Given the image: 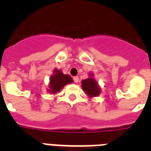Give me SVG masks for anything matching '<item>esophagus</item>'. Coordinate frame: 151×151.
Listing matches in <instances>:
<instances>
[{"label":"esophagus","mask_w":151,"mask_h":151,"mask_svg":"<svg viewBox=\"0 0 151 151\" xmlns=\"http://www.w3.org/2000/svg\"><path fill=\"white\" fill-rule=\"evenodd\" d=\"M73 80H74L75 83H77V82H78V76L73 77Z\"/></svg>","instance_id":"1"}]
</instances>
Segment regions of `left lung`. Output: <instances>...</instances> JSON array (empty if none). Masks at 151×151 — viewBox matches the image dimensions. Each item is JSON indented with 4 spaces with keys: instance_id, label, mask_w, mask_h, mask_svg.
<instances>
[{
    "instance_id": "1",
    "label": "left lung",
    "mask_w": 151,
    "mask_h": 151,
    "mask_svg": "<svg viewBox=\"0 0 151 151\" xmlns=\"http://www.w3.org/2000/svg\"><path fill=\"white\" fill-rule=\"evenodd\" d=\"M82 90L89 97H97L101 94V88L94 78L93 73H89V77L82 81Z\"/></svg>"
}]
</instances>
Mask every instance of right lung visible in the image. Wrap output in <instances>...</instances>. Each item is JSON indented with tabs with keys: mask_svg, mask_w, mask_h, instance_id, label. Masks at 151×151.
Instances as JSON below:
<instances>
[{
	"mask_svg": "<svg viewBox=\"0 0 151 151\" xmlns=\"http://www.w3.org/2000/svg\"><path fill=\"white\" fill-rule=\"evenodd\" d=\"M73 80L69 75H65L62 73L61 70L55 69L54 70V74L50 78L49 82V93L56 94L62 90L63 88L68 84L73 83Z\"/></svg>",
	"mask_w": 151,
	"mask_h": 151,
	"instance_id": "1",
	"label": "right lung"
}]
</instances>
